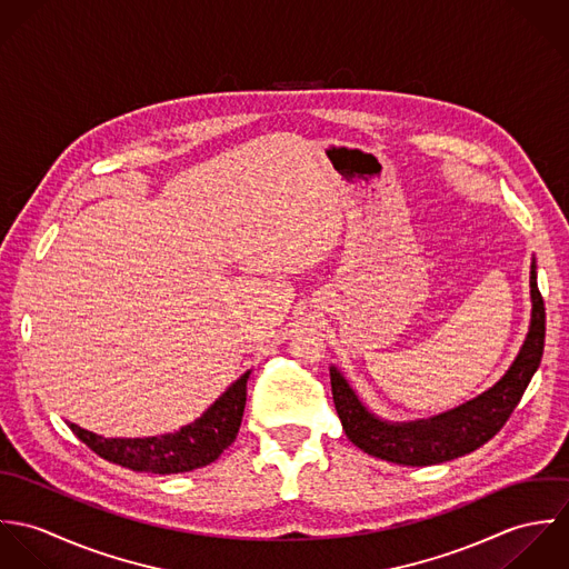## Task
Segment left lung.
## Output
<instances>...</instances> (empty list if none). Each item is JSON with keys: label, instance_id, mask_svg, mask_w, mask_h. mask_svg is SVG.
Segmentation results:
<instances>
[{"label": "left lung", "instance_id": "obj_1", "mask_svg": "<svg viewBox=\"0 0 569 569\" xmlns=\"http://www.w3.org/2000/svg\"><path fill=\"white\" fill-rule=\"evenodd\" d=\"M530 330L508 372L485 395L445 413L411 422L383 420L359 401L341 372L330 366L332 401L350 442L368 456L406 467L440 465L471 453L488 442L521 401L543 357L546 307L537 287L535 260L530 264Z\"/></svg>", "mask_w": 569, "mask_h": 569}]
</instances>
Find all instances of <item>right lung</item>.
Returning a JSON list of instances; mask_svg holds the SVG:
<instances>
[{
    "instance_id": "obj_1",
    "label": "right lung",
    "mask_w": 569,
    "mask_h": 569,
    "mask_svg": "<svg viewBox=\"0 0 569 569\" xmlns=\"http://www.w3.org/2000/svg\"><path fill=\"white\" fill-rule=\"evenodd\" d=\"M247 379L249 372L237 379L194 422L174 433L151 438H102L74 422L68 425L79 440L107 462L140 473H186L214 462L223 449L237 440L247 401Z\"/></svg>"
}]
</instances>
